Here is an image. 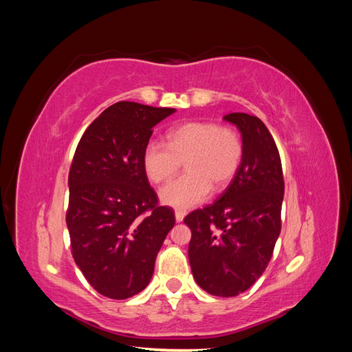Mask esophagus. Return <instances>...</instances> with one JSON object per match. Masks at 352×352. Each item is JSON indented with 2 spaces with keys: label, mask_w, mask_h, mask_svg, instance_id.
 I'll return each mask as SVG.
<instances>
[{
  "label": "esophagus",
  "mask_w": 352,
  "mask_h": 352,
  "mask_svg": "<svg viewBox=\"0 0 352 352\" xmlns=\"http://www.w3.org/2000/svg\"><path fill=\"white\" fill-rule=\"evenodd\" d=\"M185 216H186V211H185V210H176V211H175V217H176V221H177V223L184 221Z\"/></svg>",
  "instance_id": "esophagus-1"
}]
</instances>
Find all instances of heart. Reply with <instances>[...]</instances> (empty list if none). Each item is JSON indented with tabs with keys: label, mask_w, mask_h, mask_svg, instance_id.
Instances as JSON below:
<instances>
[{
	"label": "heart",
	"mask_w": 352,
	"mask_h": 352,
	"mask_svg": "<svg viewBox=\"0 0 352 352\" xmlns=\"http://www.w3.org/2000/svg\"><path fill=\"white\" fill-rule=\"evenodd\" d=\"M166 144L150 141L142 151V168L153 184L172 179L185 162L186 173L160 190L164 206L188 210L204 201L214 185L226 186L241 166L243 146L236 131L210 122H188L167 132Z\"/></svg>",
	"instance_id": "1"
}]
</instances>
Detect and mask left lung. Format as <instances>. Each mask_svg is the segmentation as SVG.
<instances>
[{"label": "left lung", "instance_id": "left-lung-1", "mask_svg": "<svg viewBox=\"0 0 352 352\" xmlns=\"http://www.w3.org/2000/svg\"><path fill=\"white\" fill-rule=\"evenodd\" d=\"M223 120L241 132V166L216 202L184 221L192 232L188 255L195 282L229 298L247 291L267 267L280 233L285 184L278 146L258 117L230 113Z\"/></svg>", "mask_w": 352, "mask_h": 352}]
</instances>
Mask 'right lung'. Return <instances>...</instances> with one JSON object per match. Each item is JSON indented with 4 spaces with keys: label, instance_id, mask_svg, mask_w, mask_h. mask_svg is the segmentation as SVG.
<instances>
[{
    "label": "right lung",
    "instance_id": "add662e5",
    "mask_svg": "<svg viewBox=\"0 0 352 352\" xmlns=\"http://www.w3.org/2000/svg\"><path fill=\"white\" fill-rule=\"evenodd\" d=\"M175 109L120 101L82 135L69 173L66 214L74 263L95 291L126 300L150 283L157 254L175 226L142 168L153 127Z\"/></svg>",
    "mask_w": 352,
    "mask_h": 352
}]
</instances>
